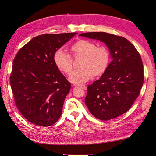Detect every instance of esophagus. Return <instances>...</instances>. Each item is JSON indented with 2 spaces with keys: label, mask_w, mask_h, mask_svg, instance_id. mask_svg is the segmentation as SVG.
<instances>
[{
  "label": "esophagus",
  "mask_w": 156,
  "mask_h": 156,
  "mask_svg": "<svg viewBox=\"0 0 156 156\" xmlns=\"http://www.w3.org/2000/svg\"><path fill=\"white\" fill-rule=\"evenodd\" d=\"M80 87H82V89H83L84 90H87V87H86L85 85H79Z\"/></svg>",
  "instance_id": "obj_1"
}]
</instances>
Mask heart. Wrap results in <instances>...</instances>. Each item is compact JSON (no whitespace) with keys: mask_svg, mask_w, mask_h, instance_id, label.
Masks as SVG:
<instances>
[{"mask_svg":"<svg viewBox=\"0 0 156 156\" xmlns=\"http://www.w3.org/2000/svg\"><path fill=\"white\" fill-rule=\"evenodd\" d=\"M74 56H82L80 69L74 71L69 76V80L75 84L83 83L95 75L104 72L108 66L110 55L104 46H97L87 40H80L71 47ZM54 62L60 71L70 73L73 68V59L65 51L60 49L54 55Z\"/></svg>","mask_w":156,"mask_h":156,"instance_id":"obj_1","label":"heart"}]
</instances>
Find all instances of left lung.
Masks as SVG:
<instances>
[{
  "mask_svg": "<svg viewBox=\"0 0 156 156\" xmlns=\"http://www.w3.org/2000/svg\"><path fill=\"white\" fill-rule=\"evenodd\" d=\"M105 43L112 61L99 80L87 87L85 103L96 118L107 121L129 111L140 93L144 81L141 58L126 38L105 32L79 34Z\"/></svg>",
  "mask_w": 156,
  "mask_h": 156,
  "instance_id": "1",
  "label": "left lung"
}]
</instances>
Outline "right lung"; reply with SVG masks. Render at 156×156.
<instances>
[{"mask_svg":"<svg viewBox=\"0 0 156 156\" xmlns=\"http://www.w3.org/2000/svg\"><path fill=\"white\" fill-rule=\"evenodd\" d=\"M76 34L37 36L15 57L11 87L17 108L30 122L49 126L59 119L71 86L55 65L54 55Z\"/></svg>","mask_w":156,"mask_h":156,"instance_id":"right-lung-1","label":"right lung"}]
</instances>
